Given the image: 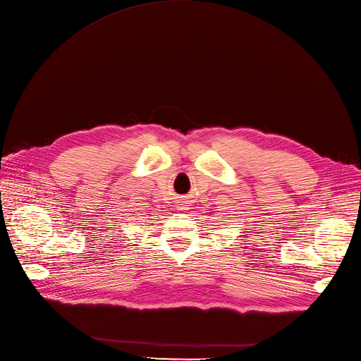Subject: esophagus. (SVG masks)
I'll return each instance as SVG.
<instances>
[{
	"mask_svg": "<svg viewBox=\"0 0 361 361\" xmlns=\"http://www.w3.org/2000/svg\"><path fill=\"white\" fill-rule=\"evenodd\" d=\"M182 204H183V203H182ZM183 207H185V204H183V206H180V209H183Z\"/></svg>",
	"mask_w": 361,
	"mask_h": 361,
	"instance_id": "34e87169",
	"label": "esophagus"
}]
</instances>
